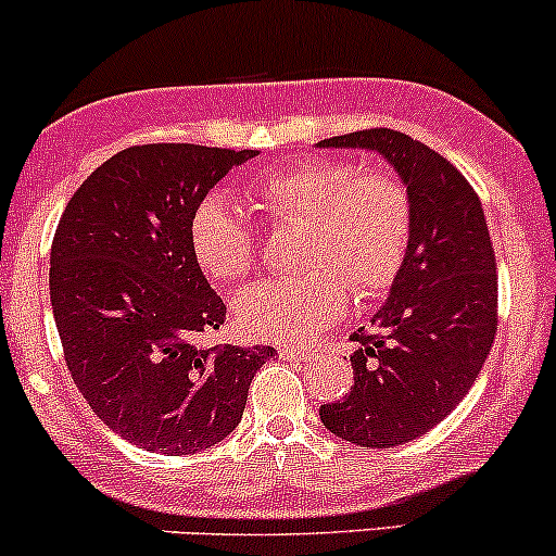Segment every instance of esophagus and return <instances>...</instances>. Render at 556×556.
<instances>
[{
	"instance_id": "esophagus-1",
	"label": "esophagus",
	"mask_w": 556,
	"mask_h": 556,
	"mask_svg": "<svg viewBox=\"0 0 556 556\" xmlns=\"http://www.w3.org/2000/svg\"><path fill=\"white\" fill-rule=\"evenodd\" d=\"M280 357L289 362H312L317 357V352H304V349L296 346H280Z\"/></svg>"
}]
</instances>
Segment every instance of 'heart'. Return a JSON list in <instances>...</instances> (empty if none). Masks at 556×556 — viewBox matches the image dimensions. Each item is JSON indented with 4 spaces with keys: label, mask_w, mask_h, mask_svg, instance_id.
I'll use <instances>...</instances> for the list:
<instances>
[{
    "label": "heart",
    "mask_w": 556,
    "mask_h": 556,
    "mask_svg": "<svg viewBox=\"0 0 556 556\" xmlns=\"http://www.w3.org/2000/svg\"><path fill=\"white\" fill-rule=\"evenodd\" d=\"M247 199L278 226H304L299 276L260 280L233 299L247 336L307 344L339 323L354 294L378 302L394 289L415 230L413 197L391 173L349 160H307L273 167L247 186ZM189 247L204 276L236 283L254 270L260 236L223 197L191 212Z\"/></svg>",
    "instance_id": "heart-1"
}]
</instances>
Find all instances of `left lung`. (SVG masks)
Instances as JSON below:
<instances>
[{
    "label": "left lung",
    "mask_w": 556,
    "mask_h": 556,
    "mask_svg": "<svg viewBox=\"0 0 556 556\" xmlns=\"http://www.w3.org/2000/svg\"><path fill=\"white\" fill-rule=\"evenodd\" d=\"M320 147L376 149L415 210L407 265L372 317L376 333L352 336V391L323 404L320 420L357 446L407 444L463 402L494 344L498 276L483 204L452 162L399 130H354Z\"/></svg>",
    "instance_id": "1"
}]
</instances>
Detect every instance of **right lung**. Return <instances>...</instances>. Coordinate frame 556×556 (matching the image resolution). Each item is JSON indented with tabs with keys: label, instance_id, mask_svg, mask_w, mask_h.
<instances>
[{
	"label": "right lung",
	"instance_id": "1",
	"mask_svg": "<svg viewBox=\"0 0 556 556\" xmlns=\"http://www.w3.org/2000/svg\"><path fill=\"white\" fill-rule=\"evenodd\" d=\"M254 149L141 143L99 165L62 212L49 296L67 370L123 439L167 457L202 452L241 422L273 346H207L226 323L189 247V220Z\"/></svg>",
	"mask_w": 556,
	"mask_h": 556
}]
</instances>
